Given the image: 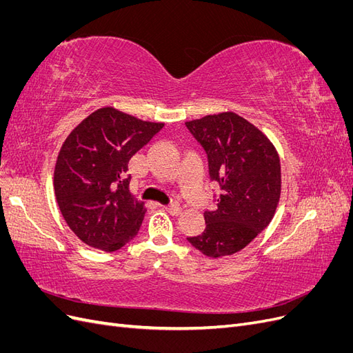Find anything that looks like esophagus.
I'll list each match as a JSON object with an SVG mask.
<instances>
[{"mask_svg": "<svg viewBox=\"0 0 353 353\" xmlns=\"http://www.w3.org/2000/svg\"><path fill=\"white\" fill-rule=\"evenodd\" d=\"M165 209L170 213V215H174V216H178L181 213V208H179L178 203H170V205L165 206Z\"/></svg>", "mask_w": 353, "mask_h": 353, "instance_id": "34e87169", "label": "esophagus"}]
</instances>
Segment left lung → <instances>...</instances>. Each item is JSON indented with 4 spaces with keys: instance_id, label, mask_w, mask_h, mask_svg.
I'll list each match as a JSON object with an SVG mask.
<instances>
[{
    "instance_id": "obj_1",
    "label": "left lung",
    "mask_w": 353,
    "mask_h": 353,
    "mask_svg": "<svg viewBox=\"0 0 353 353\" xmlns=\"http://www.w3.org/2000/svg\"><path fill=\"white\" fill-rule=\"evenodd\" d=\"M185 126L205 148L209 176L219 184L215 209L205 210V231L187 240L209 258L237 253L274 218L281 193L280 157L258 128L232 112Z\"/></svg>"
}]
</instances>
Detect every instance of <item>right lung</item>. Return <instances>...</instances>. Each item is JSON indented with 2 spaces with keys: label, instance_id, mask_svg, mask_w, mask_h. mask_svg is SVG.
<instances>
[{
  "label": "right lung",
  "instance_id": "1",
  "mask_svg": "<svg viewBox=\"0 0 353 353\" xmlns=\"http://www.w3.org/2000/svg\"><path fill=\"white\" fill-rule=\"evenodd\" d=\"M163 123L103 108L91 113L63 143L54 191L69 228L91 248L114 252L140 231L144 203L130 193V159Z\"/></svg>",
  "mask_w": 353,
  "mask_h": 353
}]
</instances>
